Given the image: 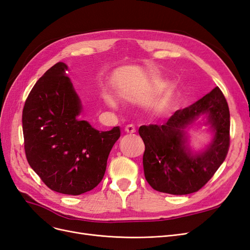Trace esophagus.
Masks as SVG:
<instances>
[{"mask_svg":"<svg viewBox=\"0 0 250 250\" xmlns=\"http://www.w3.org/2000/svg\"><path fill=\"white\" fill-rule=\"evenodd\" d=\"M125 131L127 133V134H134L136 132V127L135 125H127L125 127Z\"/></svg>","mask_w":250,"mask_h":250,"instance_id":"esophagus-1","label":"esophagus"}]
</instances>
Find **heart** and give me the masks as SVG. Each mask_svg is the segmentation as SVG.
Returning <instances> with one entry per match:
<instances>
[{"label":"heart","mask_w":250,"mask_h":250,"mask_svg":"<svg viewBox=\"0 0 250 250\" xmlns=\"http://www.w3.org/2000/svg\"><path fill=\"white\" fill-rule=\"evenodd\" d=\"M106 100H107V102L111 104V106H115V104H114V101L113 100H112L111 98H109V96H107V98H106Z\"/></svg>","instance_id":"heart-1"}]
</instances>
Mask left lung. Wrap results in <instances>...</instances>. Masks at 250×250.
Masks as SVG:
<instances>
[{"instance_id": "1", "label": "left lung", "mask_w": 250, "mask_h": 250, "mask_svg": "<svg viewBox=\"0 0 250 250\" xmlns=\"http://www.w3.org/2000/svg\"><path fill=\"white\" fill-rule=\"evenodd\" d=\"M208 115L214 138L207 150L193 155L186 146L183 128L200 114ZM229 109L219 87L191 106L174 112L162 125H141L146 150L144 175L152 189L174 195L196 192L211 180L229 148Z\"/></svg>"}]
</instances>
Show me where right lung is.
<instances>
[{"instance_id":"right-lung-1","label":"right lung","mask_w":250,"mask_h":250,"mask_svg":"<svg viewBox=\"0 0 250 250\" xmlns=\"http://www.w3.org/2000/svg\"><path fill=\"white\" fill-rule=\"evenodd\" d=\"M66 64L56 63L32 88L22 110L28 163L51 190L80 195L101 183L119 126L100 132L79 119L82 104Z\"/></svg>"}]
</instances>
